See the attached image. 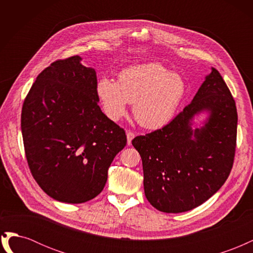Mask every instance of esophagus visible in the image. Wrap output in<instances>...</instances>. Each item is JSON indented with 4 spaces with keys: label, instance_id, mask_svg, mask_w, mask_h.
Wrapping results in <instances>:
<instances>
[{
    "label": "esophagus",
    "instance_id": "34e87169",
    "mask_svg": "<svg viewBox=\"0 0 253 253\" xmlns=\"http://www.w3.org/2000/svg\"><path fill=\"white\" fill-rule=\"evenodd\" d=\"M134 137H135V134L133 132H131V131L126 132V138H127V144L128 145L132 144V140L134 139Z\"/></svg>",
    "mask_w": 253,
    "mask_h": 253
}]
</instances>
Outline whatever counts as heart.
<instances>
[{"mask_svg":"<svg viewBox=\"0 0 253 253\" xmlns=\"http://www.w3.org/2000/svg\"><path fill=\"white\" fill-rule=\"evenodd\" d=\"M187 84L159 63L129 66L120 72L118 82L101 78L96 95L104 114L117 121L134 103L136 120L145 127L156 128L169 122L185 99Z\"/></svg>","mask_w":253,"mask_h":253,"instance_id":"obj_1","label":"heart"}]
</instances>
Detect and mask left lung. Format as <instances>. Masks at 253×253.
I'll use <instances>...</instances> for the list:
<instances>
[{
  "label": "left lung",
  "instance_id": "left-lung-1",
  "mask_svg": "<svg viewBox=\"0 0 253 253\" xmlns=\"http://www.w3.org/2000/svg\"><path fill=\"white\" fill-rule=\"evenodd\" d=\"M207 110L209 120L192 130L194 115ZM234 99L218 71L210 75L171 122L132 140L143 168L144 194L166 213L192 210L220 189L231 172L236 148Z\"/></svg>",
  "mask_w": 253,
  "mask_h": 253
}]
</instances>
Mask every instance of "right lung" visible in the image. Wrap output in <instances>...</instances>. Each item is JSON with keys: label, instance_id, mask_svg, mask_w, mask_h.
Segmentation results:
<instances>
[{"label": "right lung", "instance_id": "obj_1", "mask_svg": "<svg viewBox=\"0 0 253 253\" xmlns=\"http://www.w3.org/2000/svg\"><path fill=\"white\" fill-rule=\"evenodd\" d=\"M80 61L57 60L38 75L21 114L33 177L53 200L68 204L100 194L113 159L126 144L125 129L98 105L95 70Z\"/></svg>", "mask_w": 253, "mask_h": 253}]
</instances>
